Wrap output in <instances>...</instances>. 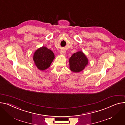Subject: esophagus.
Here are the masks:
<instances>
[{
  "mask_svg": "<svg viewBox=\"0 0 125 125\" xmlns=\"http://www.w3.org/2000/svg\"><path fill=\"white\" fill-rule=\"evenodd\" d=\"M66 53V51L65 50L63 49V50H61V51H60V54H62V55H65Z\"/></svg>",
  "mask_w": 125,
  "mask_h": 125,
  "instance_id": "obj_1",
  "label": "esophagus"
}]
</instances>
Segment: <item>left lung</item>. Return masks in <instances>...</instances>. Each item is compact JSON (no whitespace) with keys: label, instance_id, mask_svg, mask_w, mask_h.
<instances>
[{"label":"left lung","instance_id":"left-lung-1","mask_svg":"<svg viewBox=\"0 0 125 125\" xmlns=\"http://www.w3.org/2000/svg\"><path fill=\"white\" fill-rule=\"evenodd\" d=\"M87 64V58L81 51L74 53L69 59L70 69L74 72H79L83 70Z\"/></svg>","mask_w":125,"mask_h":125}]
</instances>
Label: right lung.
Here are the masks:
<instances>
[{
  "mask_svg": "<svg viewBox=\"0 0 125 125\" xmlns=\"http://www.w3.org/2000/svg\"><path fill=\"white\" fill-rule=\"evenodd\" d=\"M54 58V54L51 50L42 47L35 52L33 59L39 69L44 70L50 67Z\"/></svg>",
  "mask_w": 125,
  "mask_h": 125,
  "instance_id": "right-lung-1",
  "label": "right lung"
}]
</instances>
